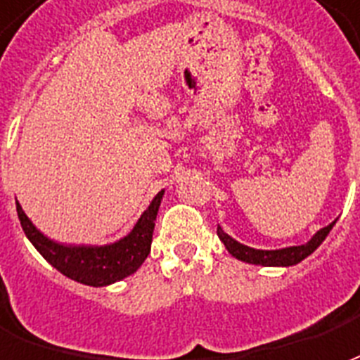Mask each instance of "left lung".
Wrapping results in <instances>:
<instances>
[{"label": "left lung", "mask_w": 360, "mask_h": 360, "mask_svg": "<svg viewBox=\"0 0 360 360\" xmlns=\"http://www.w3.org/2000/svg\"><path fill=\"white\" fill-rule=\"evenodd\" d=\"M335 222L328 224L322 230H319L316 234L311 238V240L303 243V245H293V248H284V249H274V251H264V249H253L243 245L240 241H236L234 238L222 230V228H217V234H219L220 241L226 245L228 253L232 257H236L238 261H243V263L249 264H263V266H291V264L301 263L305 257H309L313 253L314 249L319 248L322 241L326 240V236L330 234V230L334 226Z\"/></svg>", "instance_id": "8db88e82"}]
</instances>
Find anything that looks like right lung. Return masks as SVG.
<instances>
[{"label": "right lung", "instance_id": "1", "mask_svg": "<svg viewBox=\"0 0 360 360\" xmlns=\"http://www.w3.org/2000/svg\"><path fill=\"white\" fill-rule=\"evenodd\" d=\"M162 193L165 191L155 195L130 234L109 245H63L41 234L32 220L26 217L18 201L17 214L26 238L32 241L34 248L40 251L47 263L70 280L101 288L134 274L148 259Z\"/></svg>", "mask_w": 360, "mask_h": 360}]
</instances>
